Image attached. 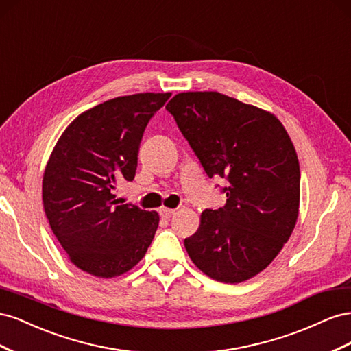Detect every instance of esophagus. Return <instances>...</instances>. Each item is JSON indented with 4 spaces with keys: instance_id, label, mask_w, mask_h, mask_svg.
Wrapping results in <instances>:
<instances>
[{
    "instance_id": "obj_1",
    "label": "esophagus",
    "mask_w": 351,
    "mask_h": 351,
    "mask_svg": "<svg viewBox=\"0 0 351 351\" xmlns=\"http://www.w3.org/2000/svg\"><path fill=\"white\" fill-rule=\"evenodd\" d=\"M176 214V209H169V208H161L159 209V215L162 218H171Z\"/></svg>"
}]
</instances>
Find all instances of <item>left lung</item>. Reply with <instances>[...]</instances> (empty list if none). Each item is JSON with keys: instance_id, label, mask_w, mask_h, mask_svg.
<instances>
[{"instance_id": "8db88e82", "label": "left lung", "mask_w": 351, "mask_h": 351, "mask_svg": "<svg viewBox=\"0 0 351 351\" xmlns=\"http://www.w3.org/2000/svg\"><path fill=\"white\" fill-rule=\"evenodd\" d=\"M174 117L209 178H226V205L202 212L184 240L196 267L226 284L263 271L290 239L300 200V167L277 117L218 92L178 93Z\"/></svg>"}]
</instances>
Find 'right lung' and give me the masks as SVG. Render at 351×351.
Instances as JSON below:
<instances>
[{"label":"right lung","instance_id":"add662e5","mask_svg":"<svg viewBox=\"0 0 351 351\" xmlns=\"http://www.w3.org/2000/svg\"><path fill=\"white\" fill-rule=\"evenodd\" d=\"M171 93H137L97 105L61 134L42 183L52 232L82 271L112 278L130 271L154 240L155 210L120 205L115 187L132 182L147 123Z\"/></svg>","mask_w":351,"mask_h":351}]
</instances>
